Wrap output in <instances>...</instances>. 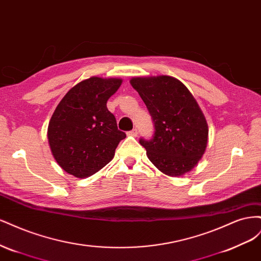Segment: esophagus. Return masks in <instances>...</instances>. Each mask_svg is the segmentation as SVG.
<instances>
[{"mask_svg":"<svg viewBox=\"0 0 261 261\" xmlns=\"http://www.w3.org/2000/svg\"><path fill=\"white\" fill-rule=\"evenodd\" d=\"M137 134H138L137 129H136V128H134V129L129 130V132L127 133V135H128V136H132V137H136V136H137Z\"/></svg>","mask_w":261,"mask_h":261,"instance_id":"1","label":"esophagus"}]
</instances>
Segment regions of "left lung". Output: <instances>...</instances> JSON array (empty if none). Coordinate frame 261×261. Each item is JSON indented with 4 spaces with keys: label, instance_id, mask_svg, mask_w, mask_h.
I'll return each instance as SVG.
<instances>
[{
    "label": "left lung",
    "instance_id": "8db88e82",
    "mask_svg": "<svg viewBox=\"0 0 261 261\" xmlns=\"http://www.w3.org/2000/svg\"><path fill=\"white\" fill-rule=\"evenodd\" d=\"M129 83L154 124L153 137L139 140L148 159L172 177L192 171L206 151L209 129L191 91L176 78L165 75L133 77Z\"/></svg>",
    "mask_w": 261,
    "mask_h": 261
}]
</instances>
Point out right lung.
I'll return each mask as SVG.
<instances>
[{
  "label": "right lung",
  "mask_w": 261,
  "mask_h": 261,
  "mask_svg": "<svg viewBox=\"0 0 261 261\" xmlns=\"http://www.w3.org/2000/svg\"><path fill=\"white\" fill-rule=\"evenodd\" d=\"M121 85L120 78L92 76L70 88L55 109L48 126L49 145L68 174L91 176L114 158L126 135L117 129L107 102Z\"/></svg>",
  "instance_id": "right-lung-1"
}]
</instances>
